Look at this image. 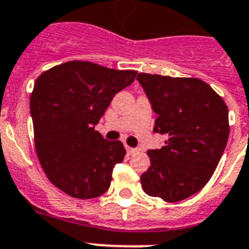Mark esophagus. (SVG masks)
Segmentation results:
<instances>
[{"label":"esophagus","instance_id":"esophagus-1","mask_svg":"<svg viewBox=\"0 0 249 249\" xmlns=\"http://www.w3.org/2000/svg\"><path fill=\"white\" fill-rule=\"evenodd\" d=\"M125 149H126V152H127V155H134L135 152H138V150L136 149H133V147H130V146H125Z\"/></svg>","mask_w":249,"mask_h":249}]
</instances>
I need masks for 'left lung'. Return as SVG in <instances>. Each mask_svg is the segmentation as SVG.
Wrapping results in <instances>:
<instances>
[{"mask_svg": "<svg viewBox=\"0 0 249 249\" xmlns=\"http://www.w3.org/2000/svg\"><path fill=\"white\" fill-rule=\"evenodd\" d=\"M136 79L158 114L154 131L167 138L147 151L151 165L141 186L149 196L178 202L212 178L230 135L227 105L197 78L139 73Z\"/></svg>", "mask_w": 249, "mask_h": 249, "instance_id": "1", "label": "left lung"}]
</instances>
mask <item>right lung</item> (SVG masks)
<instances>
[{
	"instance_id": "1",
	"label": "right lung",
	"mask_w": 249,
	"mask_h": 249,
	"mask_svg": "<svg viewBox=\"0 0 249 249\" xmlns=\"http://www.w3.org/2000/svg\"><path fill=\"white\" fill-rule=\"evenodd\" d=\"M135 71H116L71 60L43 71L31 94L38 160L49 181L75 198L89 200L109 189L122 141L95 131L114 95L129 87Z\"/></svg>"
}]
</instances>
